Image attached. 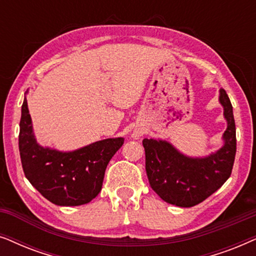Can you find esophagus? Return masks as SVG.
<instances>
[{
  "mask_svg": "<svg viewBox=\"0 0 256 256\" xmlns=\"http://www.w3.org/2000/svg\"><path fill=\"white\" fill-rule=\"evenodd\" d=\"M142 134H143V132H142L141 130H134V132H132V138H141V136H142Z\"/></svg>",
  "mask_w": 256,
  "mask_h": 256,
  "instance_id": "1",
  "label": "esophagus"
}]
</instances>
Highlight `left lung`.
Instances as JSON below:
<instances>
[{"label":"left lung","mask_w":256,"mask_h":256,"mask_svg":"<svg viewBox=\"0 0 256 256\" xmlns=\"http://www.w3.org/2000/svg\"><path fill=\"white\" fill-rule=\"evenodd\" d=\"M227 128L224 146L206 157H188L163 140L144 138L146 171L150 186L164 202L191 208L222 188L232 174L236 152L233 107L226 90H219Z\"/></svg>","instance_id":"obj_1"}]
</instances>
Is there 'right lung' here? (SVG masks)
<instances>
[{
  "label": "right lung",
  "instance_id": "add662e5",
  "mask_svg": "<svg viewBox=\"0 0 256 256\" xmlns=\"http://www.w3.org/2000/svg\"><path fill=\"white\" fill-rule=\"evenodd\" d=\"M124 141V138L101 140L68 152L42 146L34 135L24 98L18 136L24 174L43 197L56 205L79 206L96 198L102 188L108 163Z\"/></svg>",
  "mask_w": 256,
  "mask_h": 256
}]
</instances>
